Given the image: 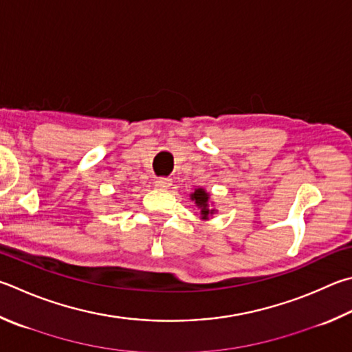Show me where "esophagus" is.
<instances>
[{
    "label": "esophagus",
    "instance_id": "esophagus-1",
    "mask_svg": "<svg viewBox=\"0 0 352 352\" xmlns=\"http://www.w3.org/2000/svg\"><path fill=\"white\" fill-rule=\"evenodd\" d=\"M155 186L158 189H169L172 186V180L170 178H157Z\"/></svg>",
    "mask_w": 352,
    "mask_h": 352
}]
</instances>
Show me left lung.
Listing matches in <instances>:
<instances>
[{
    "label": "left lung",
    "instance_id": "left-lung-1",
    "mask_svg": "<svg viewBox=\"0 0 352 352\" xmlns=\"http://www.w3.org/2000/svg\"><path fill=\"white\" fill-rule=\"evenodd\" d=\"M190 200L194 201L195 206L200 210V219L203 221H208L212 219V215L217 212L214 208V201H210V194L204 188H197L194 192L189 194Z\"/></svg>",
    "mask_w": 352,
    "mask_h": 352
}]
</instances>
